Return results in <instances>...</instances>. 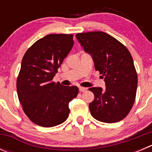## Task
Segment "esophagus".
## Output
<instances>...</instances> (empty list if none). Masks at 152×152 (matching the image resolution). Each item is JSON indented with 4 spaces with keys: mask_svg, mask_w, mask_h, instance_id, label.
<instances>
[{
    "mask_svg": "<svg viewBox=\"0 0 152 152\" xmlns=\"http://www.w3.org/2000/svg\"><path fill=\"white\" fill-rule=\"evenodd\" d=\"M79 91H80V92H84V91H87V88H83V87H80V88H79Z\"/></svg>",
    "mask_w": 152,
    "mask_h": 152,
    "instance_id": "esophagus-1",
    "label": "esophagus"
}]
</instances>
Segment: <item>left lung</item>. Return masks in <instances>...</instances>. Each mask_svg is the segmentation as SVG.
<instances>
[{"instance_id": "1", "label": "left lung", "mask_w": 152, "mask_h": 152, "mask_svg": "<svg viewBox=\"0 0 152 152\" xmlns=\"http://www.w3.org/2000/svg\"><path fill=\"white\" fill-rule=\"evenodd\" d=\"M76 38L92 56L96 71L104 78L106 88H91L94 100L89 103L91 116L103 123L124 119L136 95L138 76L133 59L123 44L104 32L77 33Z\"/></svg>"}]
</instances>
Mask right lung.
I'll list each match as a JSON object with an SVG mask.
<instances>
[{"label":"right lung","mask_w":152,"mask_h":152,"mask_svg":"<svg viewBox=\"0 0 152 152\" xmlns=\"http://www.w3.org/2000/svg\"><path fill=\"white\" fill-rule=\"evenodd\" d=\"M74 45L72 34H49L29 47L23 58L17 91L23 110L42 127L64 123L68 103L78 94L77 86H63L52 79Z\"/></svg>","instance_id":"right-lung-1"}]
</instances>
